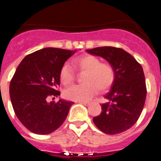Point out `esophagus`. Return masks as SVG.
I'll return each mask as SVG.
<instances>
[{
  "mask_svg": "<svg viewBox=\"0 0 161 161\" xmlns=\"http://www.w3.org/2000/svg\"><path fill=\"white\" fill-rule=\"evenodd\" d=\"M80 104H83L85 106H89V102H79Z\"/></svg>",
  "mask_w": 161,
  "mask_h": 161,
  "instance_id": "1",
  "label": "esophagus"
}]
</instances>
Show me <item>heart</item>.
<instances>
[{
    "instance_id": "1",
    "label": "heart",
    "mask_w": 161,
    "mask_h": 161,
    "mask_svg": "<svg viewBox=\"0 0 161 161\" xmlns=\"http://www.w3.org/2000/svg\"><path fill=\"white\" fill-rule=\"evenodd\" d=\"M80 72H85L82 77L84 84L72 86L64 92L68 100L75 102H88L97 90L103 93L113 85L115 80V69L109 63H102L94 55H86L73 61ZM59 78L64 85L69 86L75 80V72L70 64H64L59 72Z\"/></svg>"
}]
</instances>
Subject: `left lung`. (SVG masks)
<instances>
[{
	"label": "left lung",
	"mask_w": 161,
	"mask_h": 161,
	"mask_svg": "<svg viewBox=\"0 0 161 161\" xmlns=\"http://www.w3.org/2000/svg\"><path fill=\"white\" fill-rule=\"evenodd\" d=\"M106 59L115 69V80L102 104V112L93 119L100 130L116 135L128 130L137 122L145 103L147 88L140 64L122 48L102 47L86 50Z\"/></svg>",
	"instance_id": "1"
}]
</instances>
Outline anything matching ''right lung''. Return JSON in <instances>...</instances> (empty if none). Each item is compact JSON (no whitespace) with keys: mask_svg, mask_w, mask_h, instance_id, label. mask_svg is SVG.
<instances>
[{"mask_svg":"<svg viewBox=\"0 0 161 161\" xmlns=\"http://www.w3.org/2000/svg\"><path fill=\"white\" fill-rule=\"evenodd\" d=\"M75 52L43 48L26 55L18 65L10 81L9 94L14 113L30 131L52 133L66 119L74 102L62 99L47 102V99L60 94L56 89L60 84V69Z\"/></svg>","mask_w":161,"mask_h":161,"instance_id":"right-lung-1","label":"right lung"}]
</instances>
